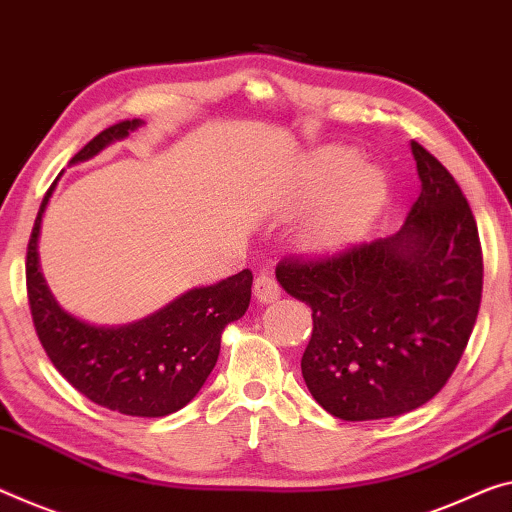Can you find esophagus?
<instances>
[{
	"label": "esophagus",
	"mask_w": 512,
	"mask_h": 512,
	"mask_svg": "<svg viewBox=\"0 0 512 512\" xmlns=\"http://www.w3.org/2000/svg\"><path fill=\"white\" fill-rule=\"evenodd\" d=\"M254 295H256V300L263 302V304H270L274 300H279L281 288H279L277 279H274L272 274H267V272L258 274L256 281H254Z\"/></svg>",
	"instance_id": "esophagus-1"
}]
</instances>
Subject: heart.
I'll list each match as a JSON object with an SVG mask.
<instances>
[{
	"label": "heart",
	"mask_w": 512,
	"mask_h": 512,
	"mask_svg": "<svg viewBox=\"0 0 512 512\" xmlns=\"http://www.w3.org/2000/svg\"><path fill=\"white\" fill-rule=\"evenodd\" d=\"M361 166V157L350 148H322L306 164L297 192V208L316 206L304 229V240L313 251L336 254L364 238L387 199V180L377 169Z\"/></svg>",
	"instance_id": "1"
}]
</instances>
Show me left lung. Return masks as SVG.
Wrapping results in <instances>:
<instances>
[{"instance_id":"obj_1","label":"left lung","mask_w":512,"mask_h":512,"mask_svg":"<svg viewBox=\"0 0 512 512\" xmlns=\"http://www.w3.org/2000/svg\"><path fill=\"white\" fill-rule=\"evenodd\" d=\"M421 194L389 238L286 256L277 281L311 306L306 387L343 421L412 412L460 364L483 295L474 212L446 167L412 141Z\"/></svg>"}]
</instances>
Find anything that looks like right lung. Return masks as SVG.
Segmentation results:
<instances>
[{
	"instance_id": "add662e5",
	"label": "right lung",
	"mask_w": 512,
	"mask_h": 512,
	"mask_svg": "<svg viewBox=\"0 0 512 512\" xmlns=\"http://www.w3.org/2000/svg\"><path fill=\"white\" fill-rule=\"evenodd\" d=\"M137 125V119L109 125L73 162L89 160ZM54 183L27 245V297L38 341L54 368L91 403L151 419L178 412L215 368L224 327L245 316L254 274L242 270L215 286L194 288L135 325L96 327L77 320L54 302L38 270V231Z\"/></svg>"
}]
</instances>
